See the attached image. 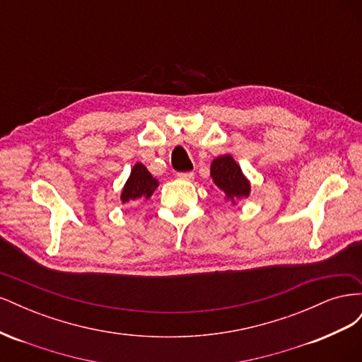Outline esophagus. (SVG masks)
I'll return each instance as SVG.
<instances>
[{
  "label": "esophagus",
  "mask_w": 362,
  "mask_h": 362,
  "mask_svg": "<svg viewBox=\"0 0 362 362\" xmlns=\"http://www.w3.org/2000/svg\"><path fill=\"white\" fill-rule=\"evenodd\" d=\"M178 178L185 180V181H192L194 178V173L193 172H180L178 173Z\"/></svg>",
  "instance_id": "obj_1"
}]
</instances>
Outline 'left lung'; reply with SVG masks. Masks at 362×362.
I'll return each instance as SVG.
<instances>
[{
  "instance_id": "obj_1",
  "label": "left lung",
  "mask_w": 362,
  "mask_h": 362,
  "mask_svg": "<svg viewBox=\"0 0 362 362\" xmlns=\"http://www.w3.org/2000/svg\"><path fill=\"white\" fill-rule=\"evenodd\" d=\"M211 178L233 204L249 196L250 184L231 156H222L213 160Z\"/></svg>"
}]
</instances>
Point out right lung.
<instances>
[{
  "label": "right lung",
  "instance_id": "1",
  "mask_svg": "<svg viewBox=\"0 0 362 362\" xmlns=\"http://www.w3.org/2000/svg\"><path fill=\"white\" fill-rule=\"evenodd\" d=\"M158 187V181L152 177L141 163H136L128 181L124 185L120 201L133 202L137 199H149L151 194Z\"/></svg>",
  "mask_w": 362,
  "mask_h": 362
}]
</instances>
